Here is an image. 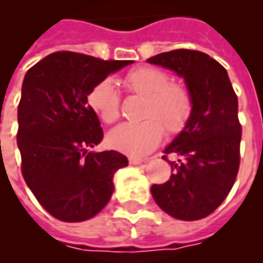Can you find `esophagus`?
Segmentation results:
<instances>
[{
	"label": "esophagus",
	"mask_w": 263,
	"mask_h": 263,
	"mask_svg": "<svg viewBox=\"0 0 263 263\" xmlns=\"http://www.w3.org/2000/svg\"><path fill=\"white\" fill-rule=\"evenodd\" d=\"M145 162H148L146 158H137V156H131L129 158V163L131 165H141V163H145Z\"/></svg>",
	"instance_id": "esophagus-1"
}]
</instances>
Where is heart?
<instances>
[{"label": "heart", "mask_w": 263, "mask_h": 263, "mask_svg": "<svg viewBox=\"0 0 263 263\" xmlns=\"http://www.w3.org/2000/svg\"><path fill=\"white\" fill-rule=\"evenodd\" d=\"M122 81L129 91L145 98L141 112L145 120L125 122L109 131L111 148L135 156L149 154L162 141L163 126L173 135L187 125L193 114L192 94L182 84L171 83L166 71L142 66L128 71ZM87 104L104 124H114L120 117V96L111 80L94 84L87 92Z\"/></svg>", "instance_id": "heart-1"}]
</instances>
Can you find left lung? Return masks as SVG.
I'll return each mask as SVG.
<instances>
[{
	"instance_id": "8db88e82",
	"label": "left lung",
	"mask_w": 263,
	"mask_h": 263,
	"mask_svg": "<svg viewBox=\"0 0 263 263\" xmlns=\"http://www.w3.org/2000/svg\"><path fill=\"white\" fill-rule=\"evenodd\" d=\"M148 63L173 70L184 79L193 98V114L165 149L171 179L151 193L165 213L194 221L211 214L230 193L239 167L241 124L238 98L227 70L198 50L176 49L149 58Z\"/></svg>"
}]
</instances>
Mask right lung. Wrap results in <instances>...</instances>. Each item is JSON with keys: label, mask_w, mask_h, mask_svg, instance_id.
Masks as SVG:
<instances>
[{"label": "right lung", "mask_w": 263, "mask_h": 263, "mask_svg": "<svg viewBox=\"0 0 263 263\" xmlns=\"http://www.w3.org/2000/svg\"><path fill=\"white\" fill-rule=\"evenodd\" d=\"M132 63L54 52L26 71L16 135L22 176L58 220L80 222L98 214L114 193L115 172L128 166L126 156L117 151H87L104 137L87 92Z\"/></svg>", "instance_id": "1"}]
</instances>
